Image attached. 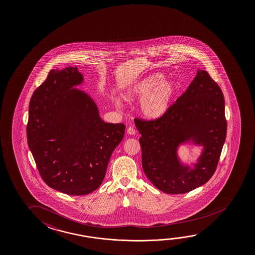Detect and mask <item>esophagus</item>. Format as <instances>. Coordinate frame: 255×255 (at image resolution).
<instances>
[{
	"mask_svg": "<svg viewBox=\"0 0 255 255\" xmlns=\"http://www.w3.org/2000/svg\"><path fill=\"white\" fill-rule=\"evenodd\" d=\"M127 133L129 134V135H134V134L136 133V130H135L133 127L129 126V128L127 129Z\"/></svg>",
	"mask_w": 255,
	"mask_h": 255,
	"instance_id": "34e87169",
	"label": "esophagus"
}]
</instances>
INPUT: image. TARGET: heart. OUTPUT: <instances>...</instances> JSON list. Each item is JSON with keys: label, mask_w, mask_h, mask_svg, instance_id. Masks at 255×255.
Listing matches in <instances>:
<instances>
[{"label": "heart", "mask_w": 255, "mask_h": 255, "mask_svg": "<svg viewBox=\"0 0 255 255\" xmlns=\"http://www.w3.org/2000/svg\"><path fill=\"white\" fill-rule=\"evenodd\" d=\"M178 90L175 81L165 80L163 73H154L130 85L124 98L127 101L142 100L141 113L147 118L155 119L167 111Z\"/></svg>", "instance_id": "heart-1"}]
</instances>
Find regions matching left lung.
<instances>
[{
  "mask_svg": "<svg viewBox=\"0 0 255 255\" xmlns=\"http://www.w3.org/2000/svg\"><path fill=\"white\" fill-rule=\"evenodd\" d=\"M142 151V167L155 188L184 194L206 183L215 172L225 142V102L221 88L207 72L198 69L187 91L157 119H134ZM203 146L194 168L177 156L180 143Z\"/></svg>",
  "mask_w": 255,
  "mask_h": 255,
  "instance_id": "1",
  "label": "left lung"
}]
</instances>
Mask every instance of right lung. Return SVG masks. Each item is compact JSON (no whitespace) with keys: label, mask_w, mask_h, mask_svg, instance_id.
Masks as SVG:
<instances>
[{"label":"right lung","mask_w":255,"mask_h":255,"mask_svg":"<svg viewBox=\"0 0 255 255\" xmlns=\"http://www.w3.org/2000/svg\"><path fill=\"white\" fill-rule=\"evenodd\" d=\"M83 82L77 67L50 70L31 98L26 126L42 180L71 196L87 195L101 186L126 129L124 124L101 119L92 98L75 88Z\"/></svg>","instance_id":"add662e5"}]
</instances>
